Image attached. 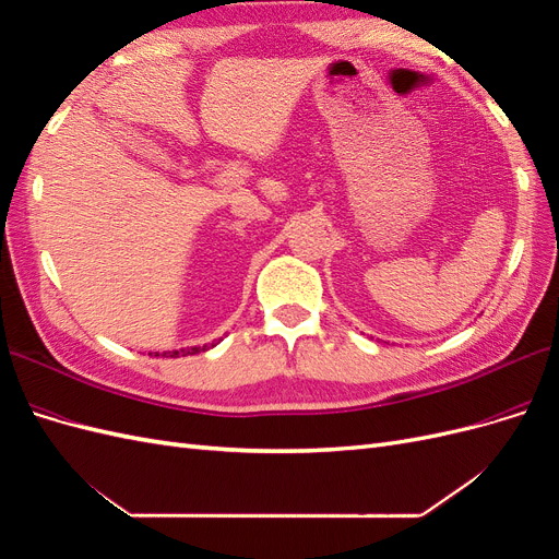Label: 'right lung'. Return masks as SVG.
<instances>
[{"mask_svg": "<svg viewBox=\"0 0 559 559\" xmlns=\"http://www.w3.org/2000/svg\"><path fill=\"white\" fill-rule=\"evenodd\" d=\"M218 343H222V337L214 343H207V345H193V347H181V349H167L163 354L158 352H148V357H173V359H179V357H191V354H200V352H207L212 347H216Z\"/></svg>", "mask_w": 559, "mask_h": 559, "instance_id": "add662e5", "label": "right lung"}]
</instances>
